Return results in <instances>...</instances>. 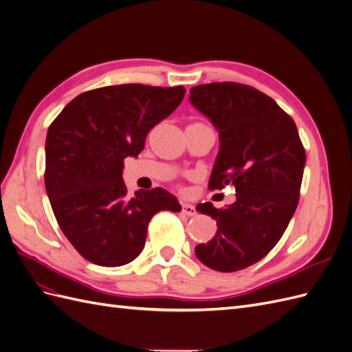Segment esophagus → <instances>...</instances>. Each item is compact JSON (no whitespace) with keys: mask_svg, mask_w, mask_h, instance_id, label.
<instances>
[{"mask_svg":"<svg viewBox=\"0 0 352 352\" xmlns=\"http://www.w3.org/2000/svg\"><path fill=\"white\" fill-rule=\"evenodd\" d=\"M182 212L185 216H188V217H194V216H197V210H195V207L194 206H190V204H182Z\"/></svg>","mask_w":352,"mask_h":352,"instance_id":"esophagus-1","label":"esophagus"}]
</instances>
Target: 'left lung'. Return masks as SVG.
<instances>
[{
    "mask_svg": "<svg viewBox=\"0 0 352 352\" xmlns=\"http://www.w3.org/2000/svg\"><path fill=\"white\" fill-rule=\"evenodd\" d=\"M189 101L219 132L220 151L210 189L233 185L226 208L197 206L217 221L214 238L195 247L217 272L250 267L279 242L300 199L305 151L295 122L274 100L248 85L214 82L190 89Z\"/></svg>",
    "mask_w": 352,
    "mask_h": 352,
    "instance_id": "8db88e82",
    "label": "left lung"
}]
</instances>
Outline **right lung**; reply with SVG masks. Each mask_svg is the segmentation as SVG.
<instances>
[{
  "instance_id": "right-lung-1",
  "label": "right lung",
  "mask_w": 352,
  "mask_h": 352,
  "mask_svg": "<svg viewBox=\"0 0 352 352\" xmlns=\"http://www.w3.org/2000/svg\"><path fill=\"white\" fill-rule=\"evenodd\" d=\"M184 87L141 83L92 89L72 100L45 141V189L60 229L76 251L102 267L141 254L148 223L162 210L180 211L163 188L127 194L126 157H138L146 133L182 102Z\"/></svg>"
}]
</instances>
